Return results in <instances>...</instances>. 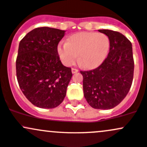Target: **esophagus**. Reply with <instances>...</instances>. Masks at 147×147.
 <instances>
[{"mask_svg":"<svg viewBox=\"0 0 147 147\" xmlns=\"http://www.w3.org/2000/svg\"><path fill=\"white\" fill-rule=\"evenodd\" d=\"M78 69H74V68H72V69H71V72H72V74H76V73H77V72H78Z\"/></svg>","mask_w":147,"mask_h":147,"instance_id":"obj_1","label":"esophagus"}]
</instances>
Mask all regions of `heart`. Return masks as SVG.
Here are the masks:
<instances>
[{
  "label": "heart",
  "instance_id": "1",
  "mask_svg": "<svg viewBox=\"0 0 147 147\" xmlns=\"http://www.w3.org/2000/svg\"><path fill=\"white\" fill-rule=\"evenodd\" d=\"M110 48V40L105 34L79 32L70 36L67 42L60 43L57 53L61 61L72 65L78 59L80 66L86 69L99 67L105 60Z\"/></svg>",
  "mask_w": 147,
  "mask_h": 147
}]
</instances>
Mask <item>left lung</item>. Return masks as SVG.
Here are the masks:
<instances>
[{"mask_svg":"<svg viewBox=\"0 0 147 147\" xmlns=\"http://www.w3.org/2000/svg\"><path fill=\"white\" fill-rule=\"evenodd\" d=\"M98 31L109 38V53L97 69L80 71L83 77V93L92 108L111 109L122 102L132 85L134 74L132 43L117 31Z\"/></svg>","mask_w":147,"mask_h":147,"instance_id":"8db88e82","label":"left lung"}]
</instances>
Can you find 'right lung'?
<instances>
[{
  "label": "right lung",
  "mask_w": 147,
  "mask_h": 147,
  "mask_svg": "<svg viewBox=\"0 0 147 147\" xmlns=\"http://www.w3.org/2000/svg\"><path fill=\"white\" fill-rule=\"evenodd\" d=\"M65 31L44 26L28 33L20 42L16 60L19 86L37 107L53 109L64 100L72 76L61 64L57 45Z\"/></svg>",
  "instance_id": "obj_1"
}]
</instances>
